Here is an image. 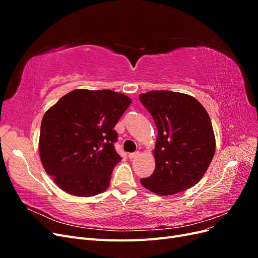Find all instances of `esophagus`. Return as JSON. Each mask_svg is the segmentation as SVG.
<instances>
[{
	"mask_svg": "<svg viewBox=\"0 0 258 258\" xmlns=\"http://www.w3.org/2000/svg\"><path fill=\"white\" fill-rule=\"evenodd\" d=\"M139 155H140V152L137 151V152H134V153H130V154L128 155V157H129V159H135L136 157H138Z\"/></svg>",
	"mask_w": 258,
	"mask_h": 258,
	"instance_id": "1",
	"label": "esophagus"
}]
</instances>
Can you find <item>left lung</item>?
Segmentation results:
<instances>
[{"label":"left lung","instance_id":"1","mask_svg":"<svg viewBox=\"0 0 258 258\" xmlns=\"http://www.w3.org/2000/svg\"><path fill=\"white\" fill-rule=\"evenodd\" d=\"M158 130L154 173L141 184L170 196L197 184L215 153L212 122L198 100L185 93L154 90L140 96Z\"/></svg>","mask_w":258,"mask_h":258}]
</instances>
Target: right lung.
<instances>
[{"instance_id": "add662e5", "label": "right lung", "mask_w": 258, "mask_h": 258, "mask_svg": "<svg viewBox=\"0 0 258 258\" xmlns=\"http://www.w3.org/2000/svg\"><path fill=\"white\" fill-rule=\"evenodd\" d=\"M130 98L108 89H76L45 113L38 152L46 173L62 190L91 197L107 189L121 160L114 130Z\"/></svg>"}]
</instances>
